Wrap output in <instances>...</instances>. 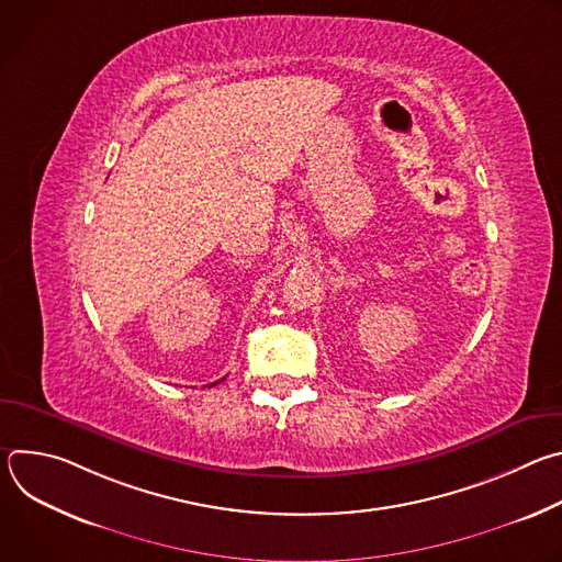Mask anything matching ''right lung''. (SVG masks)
<instances>
[{"label":"right lung","mask_w":562,"mask_h":562,"mask_svg":"<svg viewBox=\"0 0 562 562\" xmlns=\"http://www.w3.org/2000/svg\"><path fill=\"white\" fill-rule=\"evenodd\" d=\"M222 380H224V378H222Z\"/></svg>","instance_id":"1"}]
</instances>
